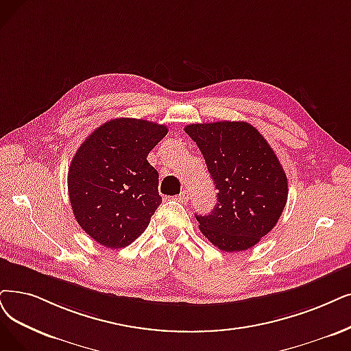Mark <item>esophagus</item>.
Returning <instances> with one entry per match:
<instances>
[{
  "mask_svg": "<svg viewBox=\"0 0 351 351\" xmlns=\"http://www.w3.org/2000/svg\"><path fill=\"white\" fill-rule=\"evenodd\" d=\"M177 199L180 200V202H189V199H190V194H189V190H183L181 191L178 195H177Z\"/></svg>",
  "mask_w": 351,
  "mask_h": 351,
  "instance_id": "esophagus-1",
  "label": "esophagus"
}]
</instances>
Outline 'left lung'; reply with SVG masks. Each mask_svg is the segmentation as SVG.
<instances>
[{
    "mask_svg": "<svg viewBox=\"0 0 351 351\" xmlns=\"http://www.w3.org/2000/svg\"><path fill=\"white\" fill-rule=\"evenodd\" d=\"M184 131L199 145L217 189L213 212L199 216L200 232L223 252L255 246L281 217L288 181L262 134L242 121L191 123Z\"/></svg>",
    "mask_w": 351,
    "mask_h": 351,
    "instance_id": "obj_1",
    "label": "left lung"
}]
</instances>
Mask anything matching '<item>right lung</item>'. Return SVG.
<instances>
[{
	"instance_id": "add662e5",
	"label": "right lung",
	"mask_w": 351,
	"mask_h": 351,
	"mask_svg": "<svg viewBox=\"0 0 351 351\" xmlns=\"http://www.w3.org/2000/svg\"><path fill=\"white\" fill-rule=\"evenodd\" d=\"M165 125L112 119L76 151L67 174L69 200L79 226L110 249L132 243L161 204L158 171L147 157L167 135Z\"/></svg>"
}]
</instances>
